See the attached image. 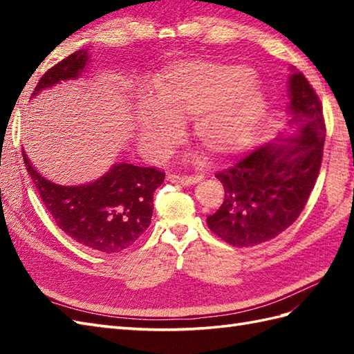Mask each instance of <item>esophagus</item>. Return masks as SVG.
<instances>
[{
	"mask_svg": "<svg viewBox=\"0 0 354 354\" xmlns=\"http://www.w3.org/2000/svg\"><path fill=\"white\" fill-rule=\"evenodd\" d=\"M204 176L202 175H193V176H184V175H169L170 183H179L183 185H193L201 183Z\"/></svg>",
	"mask_w": 354,
	"mask_h": 354,
	"instance_id": "obj_1",
	"label": "esophagus"
}]
</instances>
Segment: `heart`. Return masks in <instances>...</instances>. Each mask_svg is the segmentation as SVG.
I'll return each mask as SVG.
<instances>
[{
    "label": "heart",
    "instance_id": "heart-1",
    "mask_svg": "<svg viewBox=\"0 0 354 354\" xmlns=\"http://www.w3.org/2000/svg\"><path fill=\"white\" fill-rule=\"evenodd\" d=\"M156 100L146 99L135 114L140 145L150 156L170 153L193 118V133L216 158L250 149L266 117V99L243 65L175 62L155 84Z\"/></svg>",
    "mask_w": 354,
    "mask_h": 354
}]
</instances>
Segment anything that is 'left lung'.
<instances>
[{"mask_svg":"<svg viewBox=\"0 0 354 354\" xmlns=\"http://www.w3.org/2000/svg\"><path fill=\"white\" fill-rule=\"evenodd\" d=\"M290 137L252 150L232 167L216 173L225 190L208 228L232 246H254L277 237L297 221L317 183L326 124L317 93L303 73L289 77Z\"/></svg>","mask_w":354,"mask_h":354,"instance_id":"8db88e82","label":"left lung"}]
</instances>
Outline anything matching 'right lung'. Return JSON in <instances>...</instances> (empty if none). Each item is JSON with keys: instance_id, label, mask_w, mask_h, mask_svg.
<instances>
[{"instance_id": "add662e5", "label": "right lung", "mask_w": 354, "mask_h": 354, "mask_svg": "<svg viewBox=\"0 0 354 354\" xmlns=\"http://www.w3.org/2000/svg\"><path fill=\"white\" fill-rule=\"evenodd\" d=\"M88 62L86 48L73 53L44 74L30 99L62 80L77 79ZM22 156L47 212L80 245L104 254L120 252L137 242L150 225L153 193L165 178L158 169L120 162L93 183L59 185L37 173L26 152Z\"/></svg>"}]
</instances>
